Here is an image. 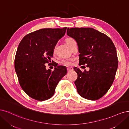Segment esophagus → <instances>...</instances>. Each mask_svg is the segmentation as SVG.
Instances as JSON below:
<instances>
[{"instance_id": "34e87169", "label": "esophagus", "mask_w": 129, "mask_h": 129, "mask_svg": "<svg viewBox=\"0 0 129 129\" xmlns=\"http://www.w3.org/2000/svg\"><path fill=\"white\" fill-rule=\"evenodd\" d=\"M72 70H73V68H71V67H69V68H67L68 72H70V71H71Z\"/></svg>"}]
</instances>
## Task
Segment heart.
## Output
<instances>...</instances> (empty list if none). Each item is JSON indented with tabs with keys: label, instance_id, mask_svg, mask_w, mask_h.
I'll return each mask as SVG.
<instances>
[{
	"label": "heart",
	"instance_id": "obj_1",
	"mask_svg": "<svg viewBox=\"0 0 129 129\" xmlns=\"http://www.w3.org/2000/svg\"><path fill=\"white\" fill-rule=\"evenodd\" d=\"M75 42L74 40L71 37H68L66 39V43L68 45V46L70 48V47L71 46L72 44ZM55 50H56V48L55 47L53 48V52L55 53ZM60 64L65 65V66H70L72 64V59H63V60H61L60 62Z\"/></svg>",
	"mask_w": 129,
	"mask_h": 129
}]
</instances>
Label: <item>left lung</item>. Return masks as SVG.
Returning a JSON list of instances; mask_svg holds the SVG:
<instances>
[{
  "instance_id": "obj_1",
  "label": "left lung",
  "mask_w": 129,
  "mask_h": 129,
  "mask_svg": "<svg viewBox=\"0 0 129 129\" xmlns=\"http://www.w3.org/2000/svg\"><path fill=\"white\" fill-rule=\"evenodd\" d=\"M67 34L77 43L79 65H87L89 71L74 68L78 74L74 82L80 96L97 100L105 95L115 79L118 61L117 52L109 37L92 28H68Z\"/></svg>"
}]
</instances>
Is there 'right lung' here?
Listing matches in <instances>:
<instances>
[{
    "label": "right lung",
    "mask_w": 129,
    "mask_h": 129,
    "mask_svg": "<svg viewBox=\"0 0 129 129\" xmlns=\"http://www.w3.org/2000/svg\"><path fill=\"white\" fill-rule=\"evenodd\" d=\"M66 29H41L26 35L19 44L14 60L15 72L22 89L36 100L51 98L67 73L64 66H57L51 71L46 70L45 65L51 61L53 48Z\"/></svg>",
    "instance_id": "1"
}]
</instances>
